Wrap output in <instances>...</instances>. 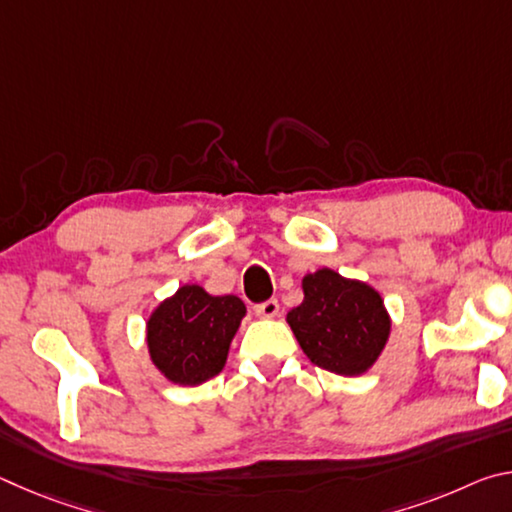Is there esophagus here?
Instances as JSON below:
<instances>
[{
    "instance_id": "1",
    "label": "esophagus",
    "mask_w": 512,
    "mask_h": 512,
    "mask_svg": "<svg viewBox=\"0 0 512 512\" xmlns=\"http://www.w3.org/2000/svg\"><path fill=\"white\" fill-rule=\"evenodd\" d=\"M255 314L262 316V318H275L277 314H280V302H277L275 298L266 300V302H259V305L255 307Z\"/></svg>"
}]
</instances>
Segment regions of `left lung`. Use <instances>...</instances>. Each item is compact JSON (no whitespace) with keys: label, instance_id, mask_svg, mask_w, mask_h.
Here are the masks:
<instances>
[{"label":"left lung","instance_id":"left-lung-1","mask_svg":"<svg viewBox=\"0 0 512 512\" xmlns=\"http://www.w3.org/2000/svg\"><path fill=\"white\" fill-rule=\"evenodd\" d=\"M305 300L287 320L300 348L318 368L361 375L384 350L391 318L375 289L320 268L302 280Z\"/></svg>","mask_w":512,"mask_h":512}]
</instances>
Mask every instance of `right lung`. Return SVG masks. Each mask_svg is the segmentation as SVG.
<instances>
[{
    "mask_svg": "<svg viewBox=\"0 0 512 512\" xmlns=\"http://www.w3.org/2000/svg\"><path fill=\"white\" fill-rule=\"evenodd\" d=\"M244 314L246 307L237 296H210L187 284L164 300L146 325L153 363L173 384H203L225 366Z\"/></svg>",
    "mask_w": 512,
    "mask_h": 512,
    "instance_id": "obj_1",
    "label": "right lung"
}]
</instances>
